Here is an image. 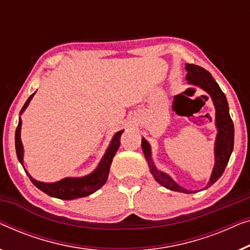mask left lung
I'll list each match as a JSON object with an SVG mask.
<instances>
[{
    "label": "left lung",
    "instance_id": "left-lung-1",
    "mask_svg": "<svg viewBox=\"0 0 250 250\" xmlns=\"http://www.w3.org/2000/svg\"><path fill=\"white\" fill-rule=\"evenodd\" d=\"M187 75L186 79L191 84H196L204 89L206 92L211 96V98L214 103L215 110H216V119L215 124L218 127V136H216L215 142V166L213 169L211 179L208 184L206 188L212 186L220 177L222 176L226 169L228 162H229L231 152L233 150V140H234V128L232 119L230 117L229 114V106H228V101L226 98V95L220 89L218 83L215 82L214 79L212 78L211 73L206 71L205 68L198 66L195 64H186ZM142 149L146 155L147 164H149L150 171L153 175L154 179L157 180L159 184L165 186L168 189L175 190V191H182V193L189 194L191 191L186 190L170 178L168 175L159 171L155 168L153 162L151 160V150L149 143L146 140H142Z\"/></svg>",
    "mask_w": 250,
    "mask_h": 250
}]
</instances>
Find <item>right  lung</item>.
<instances>
[{
  "label": "right lung",
  "mask_w": 250,
  "mask_h": 250,
  "mask_svg": "<svg viewBox=\"0 0 250 250\" xmlns=\"http://www.w3.org/2000/svg\"><path fill=\"white\" fill-rule=\"evenodd\" d=\"M34 93L29 97L28 100L24 104V106L21 109V113L26 109L28 104L30 103ZM20 129H21V119H19V124L17 126L16 131V151H17V157L19 159V161L22 165L23 162V147L22 143H21L20 139ZM123 131H119L115 134L111 143L108 146V149L104 153L103 160L100 161L95 171L90 173L89 176L82 177V178H64L57 183H42L37 182V180L31 178V176L27 172L29 179L31 180V183L34 185L39 188L42 191H44L49 196L61 198V200H74V198L79 197H84L88 195L95 193L96 190H98L99 188L106 183L109 175V168L113 161L114 155L116 154L119 146H121V135ZM23 166V165H22Z\"/></svg>",
  "instance_id": "1"
}]
</instances>
